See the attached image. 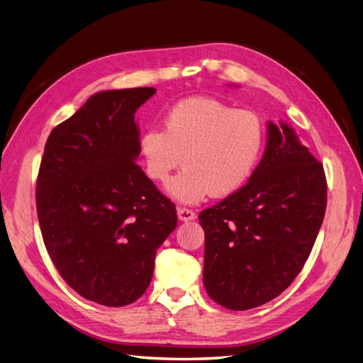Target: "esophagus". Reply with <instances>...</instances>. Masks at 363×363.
<instances>
[{
    "instance_id": "1",
    "label": "esophagus",
    "mask_w": 363,
    "mask_h": 363,
    "mask_svg": "<svg viewBox=\"0 0 363 363\" xmlns=\"http://www.w3.org/2000/svg\"><path fill=\"white\" fill-rule=\"evenodd\" d=\"M177 215L180 221H192V219L196 218V213L192 211V208H186V207H177Z\"/></svg>"
}]
</instances>
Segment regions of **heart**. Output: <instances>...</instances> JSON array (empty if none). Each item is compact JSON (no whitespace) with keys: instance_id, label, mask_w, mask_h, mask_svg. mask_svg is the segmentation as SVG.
Listing matches in <instances>:
<instances>
[{"instance_id":"heart-1","label":"heart","mask_w":363,"mask_h":363,"mask_svg":"<svg viewBox=\"0 0 363 363\" xmlns=\"http://www.w3.org/2000/svg\"><path fill=\"white\" fill-rule=\"evenodd\" d=\"M265 147V127L257 113L211 96L175 103L163 118V131L148 128L139 139L145 172L167 183L182 160L184 169L168 192L183 203L227 196L248 182Z\"/></svg>"}]
</instances>
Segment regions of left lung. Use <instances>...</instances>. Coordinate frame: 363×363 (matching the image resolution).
Instances as JSON below:
<instances>
[{
	"mask_svg": "<svg viewBox=\"0 0 363 363\" xmlns=\"http://www.w3.org/2000/svg\"><path fill=\"white\" fill-rule=\"evenodd\" d=\"M325 206L323 163L294 128L269 121L265 152L248 183L199 216L208 296L230 311L279 296L309 257Z\"/></svg>",
	"mask_w": 363,
	"mask_h": 363,
	"instance_id": "8db88e82",
	"label": "left lung"
}]
</instances>
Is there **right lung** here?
<instances>
[{
	"instance_id": "right-lung-1",
	"label": "right lung",
	"mask_w": 363,
	"mask_h": 363,
	"mask_svg": "<svg viewBox=\"0 0 363 363\" xmlns=\"http://www.w3.org/2000/svg\"><path fill=\"white\" fill-rule=\"evenodd\" d=\"M155 87L103 91L51 131L36 183L43 244L62 279L108 307L136 301L175 206L136 163L135 113Z\"/></svg>"
}]
</instances>
